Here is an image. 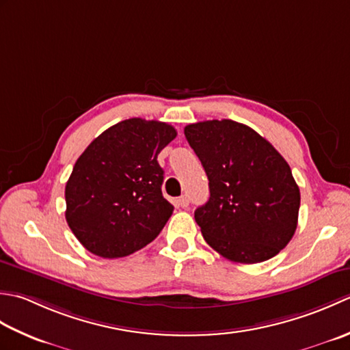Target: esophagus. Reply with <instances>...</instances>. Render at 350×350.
Instances as JSON below:
<instances>
[{
    "label": "esophagus",
    "mask_w": 350,
    "mask_h": 350,
    "mask_svg": "<svg viewBox=\"0 0 350 350\" xmlns=\"http://www.w3.org/2000/svg\"><path fill=\"white\" fill-rule=\"evenodd\" d=\"M178 205L183 206V208H187V206H189V198L185 196V195L178 198Z\"/></svg>",
    "instance_id": "1"
}]
</instances>
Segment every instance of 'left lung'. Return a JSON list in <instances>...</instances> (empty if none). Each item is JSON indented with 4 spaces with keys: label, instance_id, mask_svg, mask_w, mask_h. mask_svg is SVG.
Listing matches in <instances>:
<instances>
[{
    "label": "left lung",
    "instance_id": "1",
    "mask_svg": "<svg viewBox=\"0 0 350 350\" xmlns=\"http://www.w3.org/2000/svg\"><path fill=\"white\" fill-rule=\"evenodd\" d=\"M184 134L208 176L210 198L195 211L206 243L243 265L280 254L295 235L301 205L284 157L230 119L190 124Z\"/></svg>",
    "mask_w": 350,
    "mask_h": 350
}]
</instances>
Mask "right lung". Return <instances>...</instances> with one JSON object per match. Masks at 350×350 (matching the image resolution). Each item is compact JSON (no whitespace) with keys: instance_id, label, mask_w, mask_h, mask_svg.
I'll list each match as a JSON object with an SVG mask.
<instances>
[{"instance_id":"1","label":"right lung","mask_w":350,"mask_h":350,"mask_svg":"<svg viewBox=\"0 0 350 350\" xmlns=\"http://www.w3.org/2000/svg\"><path fill=\"white\" fill-rule=\"evenodd\" d=\"M176 137L166 122L131 118L110 126L78 157L65 189L66 222L103 258L145 247L172 216L161 193L160 151Z\"/></svg>"}]
</instances>
